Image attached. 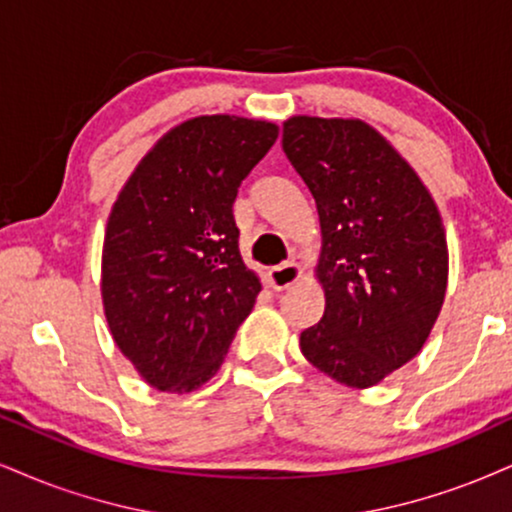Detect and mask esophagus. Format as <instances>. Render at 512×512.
Here are the masks:
<instances>
[{
  "label": "esophagus",
  "mask_w": 512,
  "mask_h": 512,
  "mask_svg": "<svg viewBox=\"0 0 512 512\" xmlns=\"http://www.w3.org/2000/svg\"><path fill=\"white\" fill-rule=\"evenodd\" d=\"M304 277V270H301L299 263L294 261H287V263H280V266L270 268L268 270V280L270 285H273L275 289H287L296 285V282Z\"/></svg>",
  "instance_id": "1"
}]
</instances>
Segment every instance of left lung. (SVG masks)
Wrapping results in <instances>:
<instances>
[{"label":"left lung","mask_w":512,"mask_h":512,"mask_svg":"<svg viewBox=\"0 0 512 512\" xmlns=\"http://www.w3.org/2000/svg\"><path fill=\"white\" fill-rule=\"evenodd\" d=\"M282 149L318 206L325 315L301 353L334 382L368 389L415 358L449 282L439 208L410 163L358 118L292 116Z\"/></svg>","instance_id":"8db88e82"}]
</instances>
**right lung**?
<instances>
[{
  "label": "right lung",
  "mask_w": 512,
  "mask_h": 512,
  "mask_svg": "<svg viewBox=\"0 0 512 512\" xmlns=\"http://www.w3.org/2000/svg\"><path fill=\"white\" fill-rule=\"evenodd\" d=\"M275 123L216 113L168 130L137 163L106 223L102 301L111 337L159 391L216 375L261 280L244 266L237 189Z\"/></svg>",
  "instance_id": "add662e5"
}]
</instances>
